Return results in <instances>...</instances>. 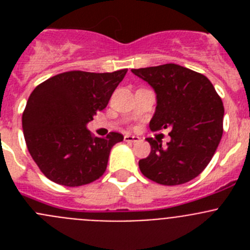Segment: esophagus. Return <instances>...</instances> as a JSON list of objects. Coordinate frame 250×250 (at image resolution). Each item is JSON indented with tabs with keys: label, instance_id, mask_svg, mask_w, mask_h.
Wrapping results in <instances>:
<instances>
[{
	"label": "esophagus",
	"instance_id": "1",
	"mask_svg": "<svg viewBox=\"0 0 250 250\" xmlns=\"http://www.w3.org/2000/svg\"><path fill=\"white\" fill-rule=\"evenodd\" d=\"M124 140L126 141V143H139V141H140V138H139V136L126 134V135L124 136Z\"/></svg>",
	"mask_w": 250,
	"mask_h": 250
}]
</instances>
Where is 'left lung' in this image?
Wrapping results in <instances>:
<instances>
[{"label": "left lung", "instance_id": "8db88e82", "mask_svg": "<svg viewBox=\"0 0 250 250\" xmlns=\"http://www.w3.org/2000/svg\"><path fill=\"white\" fill-rule=\"evenodd\" d=\"M156 92L150 130L171 129V140L147 138L151 151L139 161L143 175L161 185L190 182L210 163L223 135L224 106L207 76L176 63L132 68Z\"/></svg>", "mask_w": 250, "mask_h": 250}]
</instances>
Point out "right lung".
I'll return each instance as SVG.
<instances>
[{"mask_svg":"<svg viewBox=\"0 0 250 250\" xmlns=\"http://www.w3.org/2000/svg\"><path fill=\"white\" fill-rule=\"evenodd\" d=\"M126 72H62L31 92L22 129L28 151L46 178L65 187H81L103 176L110 150L124 136L110 132L96 138L86 124L107 106Z\"/></svg>","mask_w":250,"mask_h":250,"instance_id":"right-lung-1","label":"right lung"}]
</instances>
